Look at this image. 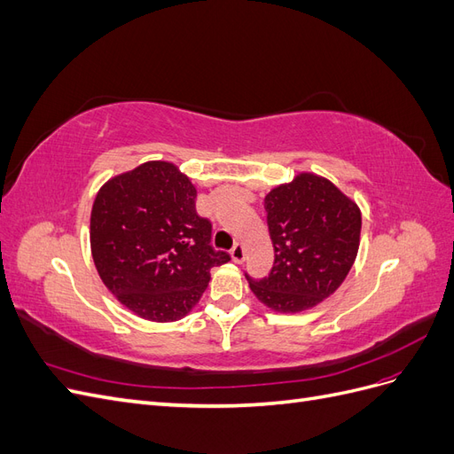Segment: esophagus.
<instances>
[{
  "mask_svg": "<svg viewBox=\"0 0 454 454\" xmlns=\"http://www.w3.org/2000/svg\"><path fill=\"white\" fill-rule=\"evenodd\" d=\"M231 257H232V261H235V263H242V261H244V246L239 244V242L232 246Z\"/></svg>",
  "mask_w": 454,
  "mask_h": 454,
  "instance_id": "obj_1",
  "label": "esophagus"
}]
</instances>
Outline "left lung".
Instances as JSON below:
<instances>
[{"label": "left lung", "mask_w": 454, "mask_h": 454, "mask_svg": "<svg viewBox=\"0 0 454 454\" xmlns=\"http://www.w3.org/2000/svg\"><path fill=\"white\" fill-rule=\"evenodd\" d=\"M274 265L269 277L248 278L250 290L277 312H303L347 278L360 248L362 212L322 176L297 174L265 197Z\"/></svg>", "instance_id": "8db88e82"}]
</instances>
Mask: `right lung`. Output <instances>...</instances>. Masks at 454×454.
Listing matches in <instances>:
<instances>
[{
    "label": "right lung",
    "mask_w": 454,
    "mask_h": 454,
    "mask_svg": "<svg viewBox=\"0 0 454 454\" xmlns=\"http://www.w3.org/2000/svg\"><path fill=\"white\" fill-rule=\"evenodd\" d=\"M197 189L167 160L106 182L90 212V250L121 305L151 322L182 320L227 252L210 246L212 223L195 210Z\"/></svg>",
    "instance_id": "obj_1"
}]
</instances>
